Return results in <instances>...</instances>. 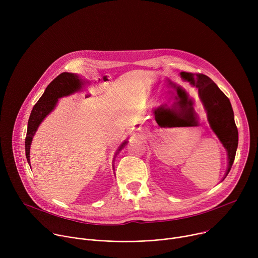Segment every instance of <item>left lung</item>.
I'll list each match as a JSON object with an SVG mask.
<instances>
[{
  "label": "left lung",
  "instance_id": "obj_1",
  "mask_svg": "<svg viewBox=\"0 0 258 258\" xmlns=\"http://www.w3.org/2000/svg\"><path fill=\"white\" fill-rule=\"evenodd\" d=\"M180 78L198 89V95L205 109L210 128L227 151L228 167L222 181L229 174L238 148V128L234 111L228 97L218 89L211 79L204 75L180 72Z\"/></svg>",
  "mask_w": 258,
  "mask_h": 258
}]
</instances>
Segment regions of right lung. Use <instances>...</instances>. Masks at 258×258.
<instances>
[{"label":"right lung","mask_w":258,"mask_h":258,"mask_svg":"<svg viewBox=\"0 0 258 258\" xmlns=\"http://www.w3.org/2000/svg\"><path fill=\"white\" fill-rule=\"evenodd\" d=\"M85 85V81L79 77L77 73L63 72L58 76L45 90L43 96L36 103L32 110L27 123V133L25 138V155L28 164L30 165V145L32 142V138L39 128L40 124L43 120L53 111L57 106L58 100L63 97L70 96L82 90V87ZM127 144V139L124 141L119 147L114 155L113 161L117 154L124 148V146ZM114 170V165H113Z\"/></svg>","instance_id":"1"}]
</instances>
